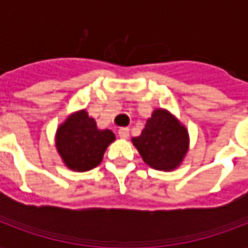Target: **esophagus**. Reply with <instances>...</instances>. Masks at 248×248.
<instances>
[{
  "mask_svg": "<svg viewBox=\"0 0 248 248\" xmlns=\"http://www.w3.org/2000/svg\"><path fill=\"white\" fill-rule=\"evenodd\" d=\"M118 135H120L121 139H127L130 136V130L127 127H122L118 130Z\"/></svg>",
  "mask_w": 248,
  "mask_h": 248,
  "instance_id": "34e87169",
  "label": "esophagus"
}]
</instances>
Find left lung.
Masks as SVG:
<instances>
[{"label": "left lung", "instance_id": "8db88e82", "mask_svg": "<svg viewBox=\"0 0 248 248\" xmlns=\"http://www.w3.org/2000/svg\"><path fill=\"white\" fill-rule=\"evenodd\" d=\"M131 141L144 162L165 172L176 170L189 151L188 128L163 108L153 110L145 128Z\"/></svg>", "mask_w": 248, "mask_h": 248}]
</instances>
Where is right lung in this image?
<instances>
[{
    "mask_svg": "<svg viewBox=\"0 0 248 248\" xmlns=\"http://www.w3.org/2000/svg\"><path fill=\"white\" fill-rule=\"evenodd\" d=\"M116 140L110 130L97 128L86 109L72 113L55 134V147L68 169L85 172L100 165L105 149Z\"/></svg>",
    "mask_w": 248,
    "mask_h": 248,
    "instance_id": "1",
    "label": "right lung"
}]
</instances>
